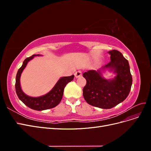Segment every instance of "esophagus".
I'll use <instances>...</instances> for the list:
<instances>
[{
    "label": "esophagus",
    "mask_w": 151,
    "mask_h": 151,
    "mask_svg": "<svg viewBox=\"0 0 151 151\" xmlns=\"http://www.w3.org/2000/svg\"><path fill=\"white\" fill-rule=\"evenodd\" d=\"M82 76V72L81 70H78L75 72V77L76 78H78V77H80Z\"/></svg>",
    "instance_id": "esophagus-1"
}]
</instances>
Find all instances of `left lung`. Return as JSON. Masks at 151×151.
<instances>
[{
    "label": "left lung",
    "mask_w": 151,
    "mask_h": 151,
    "mask_svg": "<svg viewBox=\"0 0 151 151\" xmlns=\"http://www.w3.org/2000/svg\"><path fill=\"white\" fill-rule=\"evenodd\" d=\"M110 60L99 69L85 72L83 77L86 84L83 96L88 104L103 109H110L123 102L129 95L132 77L128 60L116 50L108 52ZM106 69L116 74L112 80L104 78L102 73Z\"/></svg>",
    "instance_id": "1"
}]
</instances>
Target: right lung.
<instances>
[{
  "label": "right lung",
  "mask_w": 151,
  "mask_h": 151,
  "mask_svg": "<svg viewBox=\"0 0 151 151\" xmlns=\"http://www.w3.org/2000/svg\"><path fill=\"white\" fill-rule=\"evenodd\" d=\"M36 56H42L41 55H33L30 57L26 58L24 60L21 68L18 70L16 77V91L18 98L27 106L35 110L42 111L55 107L60 103L63 94V90L65 86L74 79V76L62 77L59 79L52 89L47 94L39 97H31L26 95L21 88L20 78L22 71L28 63Z\"/></svg>",
  "instance_id": "right-lung-1"
}]
</instances>
